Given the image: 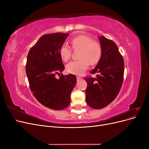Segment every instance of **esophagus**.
Listing matches in <instances>:
<instances>
[{"instance_id": "1", "label": "esophagus", "mask_w": 149, "mask_h": 149, "mask_svg": "<svg viewBox=\"0 0 149 149\" xmlns=\"http://www.w3.org/2000/svg\"><path fill=\"white\" fill-rule=\"evenodd\" d=\"M82 79L81 77H80V76H77V80H78V81H79V80H80V79Z\"/></svg>"}]
</instances>
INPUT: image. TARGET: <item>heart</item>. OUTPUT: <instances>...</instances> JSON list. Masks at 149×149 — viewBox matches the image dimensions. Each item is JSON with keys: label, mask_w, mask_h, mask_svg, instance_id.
Segmentation results:
<instances>
[{"label": "heart", "mask_w": 149, "mask_h": 149, "mask_svg": "<svg viewBox=\"0 0 149 149\" xmlns=\"http://www.w3.org/2000/svg\"><path fill=\"white\" fill-rule=\"evenodd\" d=\"M71 43L73 49H80L78 60L72 61L66 66V71L74 74H82L88 69L89 63L91 65L97 64L100 61L102 53L101 44L93 40L89 36L81 35L71 39ZM71 48L66 43H63L59 49L61 59L66 62L71 55Z\"/></svg>", "instance_id": "obj_1"}]
</instances>
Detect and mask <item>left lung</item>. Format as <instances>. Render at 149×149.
<instances>
[{"label": "left lung", "mask_w": 149, "mask_h": 149, "mask_svg": "<svg viewBox=\"0 0 149 149\" xmlns=\"http://www.w3.org/2000/svg\"><path fill=\"white\" fill-rule=\"evenodd\" d=\"M102 53L100 61L90 73L97 78L86 77L88 86L86 101L93 109L105 107L119 94L124 79V63L116 44L104 36L99 37Z\"/></svg>", "instance_id": "obj_1"}]
</instances>
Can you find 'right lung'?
Masks as SVG:
<instances>
[{"instance_id":"add662e5","label":"right lung","mask_w":149,"mask_h":149,"mask_svg":"<svg viewBox=\"0 0 149 149\" xmlns=\"http://www.w3.org/2000/svg\"><path fill=\"white\" fill-rule=\"evenodd\" d=\"M68 33L45 34L31 47L27 55L26 73L33 96L42 105L53 110H62L70 105L71 93L76 83L73 74L55 75L65 66L59 49Z\"/></svg>"}]
</instances>
